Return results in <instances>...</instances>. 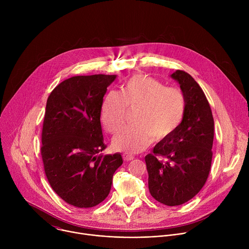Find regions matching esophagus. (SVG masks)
<instances>
[{
    "label": "esophagus",
    "instance_id": "esophagus-1",
    "mask_svg": "<svg viewBox=\"0 0 249 249\" xmlns=\"http://www.w3.org/2000/svg\"><path fill=\"white\" fill-rule=\"evenodd\" d=\"M122 157H123V160H126V161H130V160H132L134 159V156H132V155H130L128 153H124L122 155Z\"/></svg>",
    "mask_w": 249,
    "mask_h": 249
}]
</instances>
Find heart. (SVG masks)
Returning <instances> with one entry per match:
<instances>
[{
    "mask_svg": "<svg viewBox=\"0 0 249 249\" xmlns=\"http://www.w3.org/2000/svg\"><path fill=\"white\" fill-rule=\"evenodd\" d=\"M140 106L137 124L127 126L113 139V147L125 153H139L153 141L171 135L181 124L186 98L181 89L144 75H134L124 82L121 92L110 90L101 107V121L108 133L115 134L125 124L128 107Z\"/></svg>",
    "mask_w": 249,
    "mask_h": 249,
    "instance_id": "1",
    "label": "heart"
}]
</instances>
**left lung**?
<instances>
[{
  "mask_svg": "<svg viewBox=\"0 0 249 249\" xmlns=\"http://www.w3.org/2000/svg\"><path fill=\"white\" fill-rule=\"evenodd\" d=\"M171 78L186 98L181 124L145 157L149 190L160 203L178 206L191 200L205 185L212 164L214 118L208 99L197 82L177 70Z\"/></svg>",
  "mask_w": 249,
  "mask_h": 249,
  "instance_id": "left-lung-1",
  "label": "left lung"
}]
</instances>
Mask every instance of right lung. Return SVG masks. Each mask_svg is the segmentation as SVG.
<instances>
[{
	"instance_id": "right-lung-1",
	"label": "right lung",
	"mask_w": 249,
	"mask_h": 249,
	"mask_svg": "<svg viewBox=\"0 0 249 249\" xmlns=\"http://www.w3.org/2000/svg\"><path fill=\"white\" fill-rule=\"evenodd\" d=\"M115 75L76 76L50 93L41 134V157L49 184L69 205L91 208L108 196L120 154L100 155L103 96Z\"/></svg>"
}]
</instances>
